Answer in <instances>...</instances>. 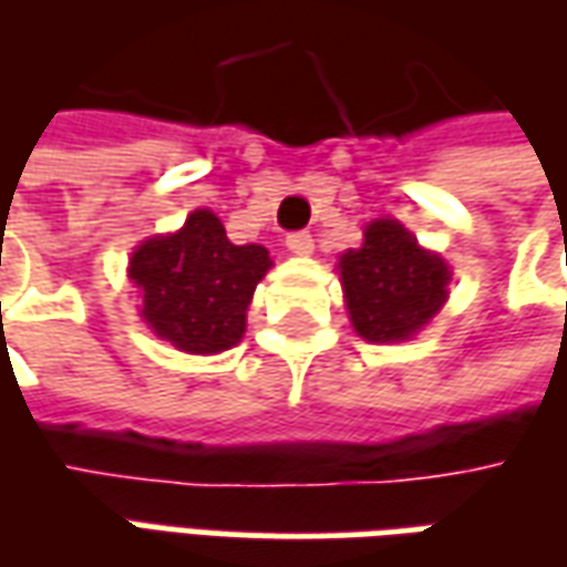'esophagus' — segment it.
Returning a JSON list of instances; mask_svg holds the SVG:
<instances>
[{
    "mask_svg": "<svg viewBox=\"0 0 567 567\" xmlns=\"http://www.w3.org/2000/svg\"><path fill=\"white\" fill-rule=\"evenodd\" d=\"M285 246H288V251H295V255H300V258H307V255H312V248H316V239H312L307 230H297V234L285 236Z\"/></svg>",
    "mask_w": 567,
    "mask_h": 567,
    "instance_id": "34e87169",
    "label": "esophagus"
}]
</instances>
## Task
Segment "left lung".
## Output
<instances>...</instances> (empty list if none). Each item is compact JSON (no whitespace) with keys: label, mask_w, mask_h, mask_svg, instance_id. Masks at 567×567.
<instances>
[{"label":"left lung","mask_w":567,"mask_h":567,"mask_svg":"<svg viewBox=\"0 0 567 567\" xmlns=\"http://www.w3.org/2000/svg\"><path fill=\"white\" fill-rule=\"evenodd\" d=\"M337 270L352 328L368 343L416 337L450 297V264L394 218L370 221L364 243L343 251Z\"/></svg>","instance_id":"obj_1"}]
</instances>
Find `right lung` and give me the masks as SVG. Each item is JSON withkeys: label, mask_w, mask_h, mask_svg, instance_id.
<instances>
[{"label": "right lung", "mask_w": 567, "mask_h": 567, "mask_svg": "<svg viewBox=\"0 0 567 567\" xmlns=\"http://www.w3.org/2000/svg\"><path fill=\"white\" fill-rule=\"evenodd\" d=\"M272 267L264 246H234L221 218L194 209L182 230L145 239L130 258L151 331L190 355H218L243 340L258 282Z\"/></svg>", "instance_id": "obj_1"}]
</instances>
